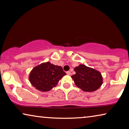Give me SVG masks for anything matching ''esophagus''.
Listing matches in <instances>:
<instances>
[{
	"label": "esophagus",
	"instance_id": "esophagus-1",
	"mask_svg": "<svg viewBox=\"0 0 129 129\" xmlns=\"http://www.w3.org/2000/svg\"><path fill=\"white\" fill-rule=\"evenodd\" d=\"M67 75H71V72L70 71H68V72H67Z\"/></svg>",
	"mask_w": 129,
	"mask_h": 129
}]
</instances>
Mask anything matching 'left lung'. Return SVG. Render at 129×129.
<instances>
[{
	"instance_id": "left-lung-1",
	"label": "left lung",
	"mask_w": 129,
	"mask_h": 129,
	"mask_svg": "<svg viewBox=\"0 0 129 129\" xmlns=\"http://www.w3.org/2000/svg\"><path fill=\"white\" fill-rule=\"evenodd\" d=\"M75 75L71 76L78 88L84 91L91 92L97 90L103 83L101 73L92 68L80 64L75 68Z\"/></svg>"
}]
</instances>
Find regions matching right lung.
I'll return each mask as SVG.
<instances>
[{"label":"right lung","mask_w":129,"mask_h":129,"mask_svg":"<svg viewBox=\"0 0 129 129\" xmlns=\"http://www.w3.org/2000/svg\"><path fill=\"white\" fill-rule=\"evenodd\" d=\"M66 75L61 67L48 61L35 67L30 72L28 78L37 90L45 92L55 87Z\"/></svg>","instance_id":"1"}]
</instances>
